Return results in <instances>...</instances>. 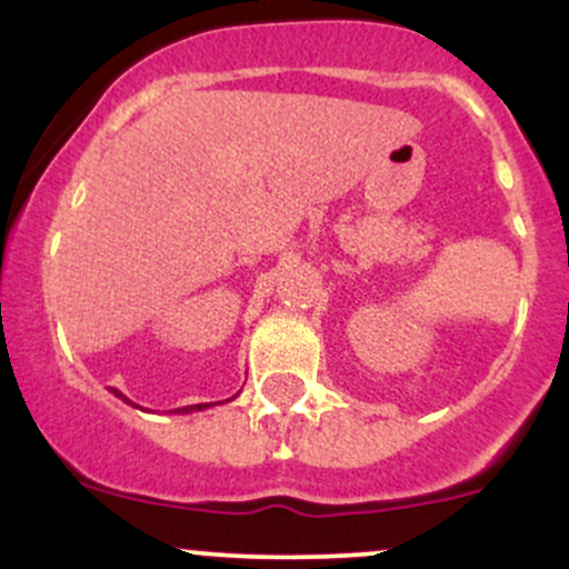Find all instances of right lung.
<instances>
[{"label":"right lung","mask_w":569,"mask_h":569,"mask_svg":"<svg viewBox=\"0 0 569 569\" xmlns=\"http://www.w3.org/2000/svg\"><path fill=\"white\" fill-rule=\"evenodd\" d=\"M112 393H114L117 398H120V401L130 403V407H133V409H141L139 403L130 401V398H128V396H122L120 390H114V388H112ZM232 398H234V396H232ZM232 398H227V401H232ZM208 407H211V403H194V407H181V409H173V411H176V415H189V411H202V409H208Z\"/></svg>","instance_id":"obj_1"}]
</instances>
